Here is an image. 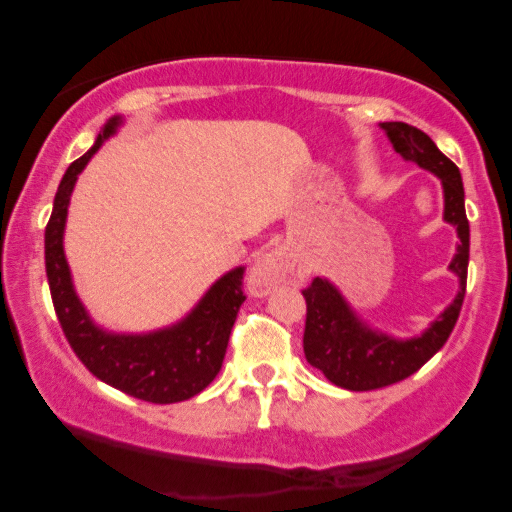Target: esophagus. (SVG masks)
<instances>
[{"label": "esophagus", "instance_id": "1", "mask_svg": "<svg viewBox=\"0 0 512 512\" xmlns=\"http://www.w3.org/2000/svg\"><path fill=\"white\" fill-rule=\"evenodd\" d=\"M291 270H293V261L286 251L282 249L270 251V254H265L261 261L254 265V270H251L249 275L251 293H254V296H265V293H270L277 284H282L284 279L289 277Z\"/></svg>", "mask_w": 512, "mask_h": 512}]
</instances>
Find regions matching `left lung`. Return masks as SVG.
<instances>
[{
  "label": "left lung",
  "mask_w": 512,
  "mask_h": 512,
  "mask_svg": "<svg viewBox=\"0 0 512 512\" xmlns=\"http://www.w3.org/2000/svg\"><path fill=\"white\" fill-rule=\"evenodd\" d=\"M380 128L387 132L396 153L433 172L443 184V219L452 223L459 235L457 254L450 263V270L459 277V293L422 335L398 340L363 324L359 314L328 279H312V284L303 291L307 303L303 335L305 359L310 366L319 368L335 387L349 391L382 389L417 373L450 338L466 293L471 230H468L459 167L433 144L426 132L412 128L408 123L391 121L380 123Z\"/></svg>",
  "instance_id": "left-lung-1"
}]
</instances>
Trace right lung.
<instances>
[{
    "label": "right lung",
    "mask_w": 512,
    "mask_h": 512,
    "mask_svg": "<svg viewBox=\"0 0 512 512\" xmlns=\"http://www.w3.org/2000/svg\"><path fill=\"white\" fill-rule=\"evenodd\" d=\"M121 123V116L109 118L90 151L74 160L60 181L46 226V277L65 338L97 380L149 403H179L200 394L219 375L230 331L247 298L242 291L244 268L240 265L216 279L184 319L160 331L111 333L88 317L74 291L62 235L76 179Z\"/></svg>",
    "instance_id": "right-lung-1"
}]
</instances>
